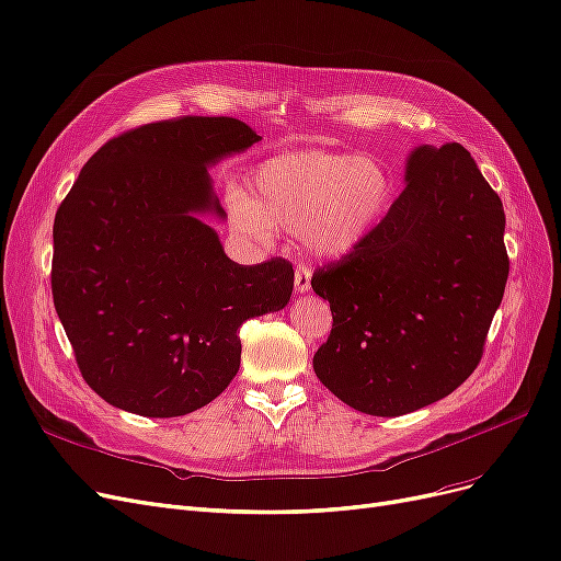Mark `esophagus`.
I'll return each instance as SVG.
<instances>
[{
	"label": "esophagus",
	"instance_id": "obj_1",
	"mask_svg": "<svg viewBox=\"0 0 561 561\" xmlns=\"http://www.w3.org/2000/svg\"><path fill=\"white\" fill-rule=\"evenodd\" d=\"M310 279H312V267L307 263H296V273H294V286L298 294H305L310 288Z\"/></svg>",
	"mask_w": 561,
	"mask_h": 561
}]
</instances>
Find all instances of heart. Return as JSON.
Returning a JSON list of instances; mask_svg holds the SVG:
<instances>
[{
  "instance_id": "b5f03b06",
  "label": "heart",
  "mask_w": 561,
  "mask_h": 561,
  "mask_svg": "<svg viewBox=\"0 0 561 561\" xmlns=\"http://www.w3.org/2000/svg\"><path fill=\"white\" fill-rule=\"evenodd\" d=\"M393 197V172L377 156L302 149L261 162L249 193L228 195V209L251 240L267 242L273 228L300 230L319 256L340 259L379 228Z\"/></svg>"
}]
</instances>
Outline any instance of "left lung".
Listing matches in <instances>:
<instances>
[{
	"label": "left lung",
	"mask_w": 561,
	"mask_h": 561,
	"mask_svg": "<svg viewBox=\"0 0 561 561\" xmlns=\"http://www.w3.org/2000/svg\"><path fill=\"white\" fill-rule=\"evenodd\" d=\"M405 184L364 244L312 275L333 312L314 373L375 417L420 410L466 382L511 270L501 197L461 144L414 149Z\"/></svg>",
	"instance_id": "8db88e82"
}]
</instances>
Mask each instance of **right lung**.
Listing matches in <instances>:
<instances>
[{
    "label": "right lung",
    "mask_w": 561,
    "mask_h": 561,
    "mask_svg": "<svg viewBox=\"0 0 561 561\" xmlns=\"http://www.w3.org/2000/svg\"><path fill=\"white\" fill-rule=\"evenodd\" d=\"M261 137L228 116L139 125L90 158L53 224L50 288L88 387L141 417H182L240 370V327L286 307L294 265H240L201 214L207 168Z\"/></svg>",
    "instance_id": "right-lung-1"
}]
</instances>
